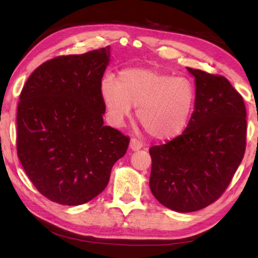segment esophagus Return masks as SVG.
<instances>
[{
	"label": "esophagus",
	"instance_id": "esophagus-1",
	"mask_svg": "<svg viewBox=\"0 0 258 258\" xmlns=\"http://www.w3.org/2000/svg\"><path fill=\"white\" fill-rule=\"evenodd\" d=\"M142 148V143L138 139H132L130 142V149L132 151H138Z\"/></svg>",
	"mask_w": 258,
	"mask_h": 258
}]
</instances>
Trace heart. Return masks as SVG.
<instances>
[{"instance_id": "heart-1", "label": "heart", "mask_w": 258, "mask_h": 258, "mask_svg": "<svg viewBox=\"0 0 258 258\" xmlns=\"http://www.w3.org/2000/svg\"><path fill=\"white\" fill-rule=\"evenodd\" d=\"M100 93L110 123L120 126L138 107L137 116L148 134L169 140L183 132L195 102V89L184 77L152 68H127L102 78Z\"/></svg>"}]
</instances>
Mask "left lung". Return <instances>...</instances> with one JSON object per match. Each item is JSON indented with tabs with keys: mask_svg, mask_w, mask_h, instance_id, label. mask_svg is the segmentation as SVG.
Returning <instances> with one entry per match:
<instances>
[{
	"mask_svg": "<svg viewBox=\"0 0 258 258\" xmlns=\"http://www.w3.org/2000/svg\"><path fill=\"white\" fill-rule=\"evenodd\" d=\"M195 77V110L183 133L150 148V190L172 211L196 212L225 191L243 158V99L223 76L187 67Z\"/></svg>",
	"mask_w": 258,
	"mask_h": 258,
	"instance_id": "obj_1",
	"label": "left lung"
}]
</instances>
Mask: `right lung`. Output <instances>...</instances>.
Segmentation results:
<instances>
[{"instance_id":"right-lung-1","label":"right lung","mask_w":258,"mask_h":258,"mask_svg":"<svg viewBox=\"0 0 258 258\" xmlns=\"http://www.w3.org/2000/svg\"><path fill=\"white\" fill-rule=\"evenodd\" d=\"M110 46L61 55L33 72L17 109V151L36 189L78 206L101 194L130 139L103 125L100 84Z\"/></svg>"}]
</instances>
